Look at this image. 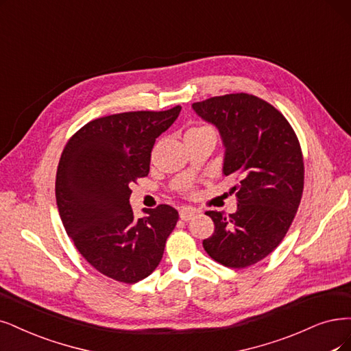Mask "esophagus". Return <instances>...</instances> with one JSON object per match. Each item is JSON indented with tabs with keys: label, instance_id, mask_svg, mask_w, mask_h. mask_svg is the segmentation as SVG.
<instances>
[{
	"label": "esophagus",
	"instance_id": "esophagus-1",
	"mask_svg": "<svg viewBox=\"0 0 351 351\" xmlns=\"http://www.w3.org/2000/svg\"><path fill=\"white\" fill-rule=\"evenodd\" d=\"M197 214H199V210L192 208V206H184V208L179 211V217L180 219H184V221H189V219L195 217Z\"/></svg>",
	"mask_w": 351,
	"mask_h": 351
}]
</instances>
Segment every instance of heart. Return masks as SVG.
Returning a JSON list of instances; mask_svg holds the SVG:
<instances>
[{
	"label": "heart",
	"mask_w": 351,
	"mask_h": 351,
	"mask_svg": "<svg viewBox=\"0 0 351 351\" xmlns=\"http://www.w3.org/2000/svg\"><path fill=\"white\" fill-rule=\"evenodd\" d=\"M202 133H214V130L208 125H197V127H191L185 136H195Z\"/></svg>",
	"instance_id": "1"
}]
</instances>
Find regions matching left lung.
Listing matches in <instances>:
<instances>
[{"label": "left lung", "instance_id": "8db88e82", "mask_svg": "<svg viewBox=\"0 0 351 351\" xmlns=\"http://www.w3.org/2000/svg\"><path fill=\"white\" fill-rule=\"evenodd\" d=\"M214 124L226 146L223 172L236 175L237 211H206L214 232L205 252L227 267L243 269L274 252L293 221L304 191L300 140L283 114L250 94H227L193 102Z\"/></svg>", "mask_w": 351, "mask_h": 351}]
</instances>
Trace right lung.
Listing matches in <instances>:
<instances>
[{
  "mask_svg": "<svg viewBox=\"0 0 351 351\" xmlns=\"http://www.w3.org/2000/svg\"><path fill=\"white\" fill-rule=\"evenodd\" d=\"M180 106L128 111L89 121L68 140L56 172V202L68 236L99 274L136 283L158 267L179 214L171 205L136 218L130 185L150 171L154 141Z\"/></svg>",
  "mask_w": 351,
  "mask_h": 351,
  "instance_id": "obj_1",
  "label": "right lung"
}]
</instances>
